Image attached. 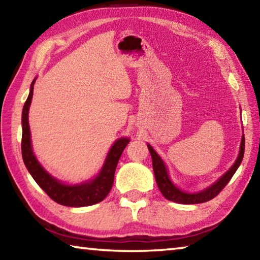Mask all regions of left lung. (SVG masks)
I'll list each match as a JSON object with an SVG mask.
<instances>
[{
	"label": "left lung",
	"instance_id": "8db88e82",
	"mask_svg": "<svg viewBox=\"0 0 260 260\" xmlns=\"http://www.w3.org/2000/svg\"><path fill=\"white\" fill-rule=\"evenodd\" d=\"M148 149L149 151H150V155L152 158V167L153 173H155L157 186L159 188L162 196H164L166 200L175 202V203L179 204H199L214 199V197L226 187V184L230 182V180L236 172V170L239 169V166L241 165L242 159H243L244 156V135H242L239 156H237V159L235 160L234 164H233V166L213 184H211L210 187L199 192H187L175 186V184L171 181L169 173H167L166 165L164 164L161 158L158 156V153L155 150H153V148L150 144H148Z\"/></svg>",
	"mask_w": 260,
	"mask_h": 260
}]
</instances>
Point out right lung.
I'll return each instance as SVG.
<instances>
[{"label": "right lung", "mask_w": 260, "mask_h": 260, "mask_svg": "<svg viewBox=\"0 0 260 260\" xmlns=\"http://www.w3.org/2000/svg\"><path fill=\"white\" fill-rule=\"evenodd\" d=\"M35 79L30 85L29 95L23 108V116H21V125H23V136H21V155L23 160L39 186L43 189L48 196L56 203L72 208H80V206H89L102 202L110 192L113 184L114 172L122 151L129 142V139H118L105 159L102 170L98 177L89 180V181L81 182L79 184H65L47 172L43 169L37 157L34 156L30 143V132L28 124V111L29 105L32 102L33 89Z\"/></svg>", "instance_id": "right-lung-1"}]
</instances>
